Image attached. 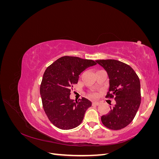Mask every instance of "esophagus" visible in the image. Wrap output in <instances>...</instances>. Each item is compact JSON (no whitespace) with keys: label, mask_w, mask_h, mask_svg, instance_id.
<instances>
[{"label":"esophagus","mask_w":159,"mask_h":159,"mask_svg":"<svg viewBox=\"0 0 159 159\" xmlns=\"http://www.w3.org/2000/svg\"><path fill=\"white\" fill-rule=\"evenodd\" d=\"M92 105H97V106H98V105H100V103L99 102H92Z\"/></svg>","instance_id":"esophagus-1"}]
</instances>
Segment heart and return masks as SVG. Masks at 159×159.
Instances as JSON below:
<instances>
[{
  "label": "heart",
  "instance_id": "1",
  "mask_svg": "<svg viewBox=\"0 0 159 159\" xmlns=\"http://www.w3.org/2000/svg\"><path fill=\"white\" fill-rule=\"evenodd\" d=\"M92 95V96H93V97H95V96L96 95H95V93H93V94H92V95Z\"/></svg>",
  "mask_w": 159,
  "mask_h": 159
}]
</instances>
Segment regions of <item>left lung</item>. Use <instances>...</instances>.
Returning <instances> with one entry per match:
<instances>
[{"label": "left lung", "instance_id": "left-lung-1", "mask_svg": "<svg viewBox=\"0 0 159 159\" xmlns=\"http://www.w3.org/2000/svg\"><path fill=\"white\" fill-rule=\"evenodd\" d=\"M107 71L109 87L106 98H114L116 103L105 115L102 116L104 125L119 130L131 123L141 103L140 80L131 66L116 60L95 61Z\"/></svg>", "mask_w": 159, "mask_h": 159}]
</instances>
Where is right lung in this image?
<instances>
[{"mask_svg":"<svg viewBox=\"0 0 159 159\" xmlns=\"http://www.w3.org/2000/svg\"><path fill=\"white\" fill-rule=\"evenodd\" d=\"M97 64L91 60L63 56L46 70L40 93L44 111L50 122L63 130L74 129L82 122L91 102L83 98L75 102L70 98L71 88L78 83L79 75Z\"/></svg>","mask_w":159,"mask_h":159,"instance_id":"add662e5","label":"right lung"}]
</instances>
